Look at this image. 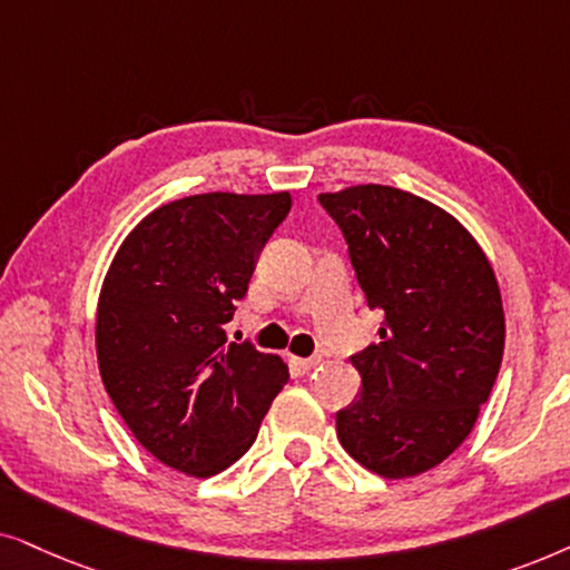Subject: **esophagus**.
I'll use <instances>...</instances> for the list:
<instances>
[{"label": "esophagus", "mask_w": 570, "mask_h": 570, "mask_svg": "<svg viewBox=\"0 0 570 570\" xmlns=\"http://www.w3.org/2000/svg\"><path fill=\"white\" fill-rule=\"evenodd\" d=\"M292 364H294V370H297V373L307 375V373H313L317 364H321V356H309V360H299V356H292Z\"/></svg>", "instance_id": "1"}]
</instances>
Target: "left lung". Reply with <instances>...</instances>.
Here are the masks:
<instances>
[{
    "label": "left lung",
    "instance_id": "obj_1",
    "mask_svg": "<svg viewBox=\"0 0 570 570\" xmlns=\"http://www.w3.org/2000/svg\"><path fill=\"white\" fill-rule=\"evenodd\" d=\"M344 234L356 284L383 313L381 341L352 354L362 391L338 440L370 472L404 480L445 461L495 385L505 317L495 273L456 218L404 189L317 195Z\"/></svg>",
    "mask_w": 570,
    "mask_h": 570
}]
</instances>
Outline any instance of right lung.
Listing matches in <instances>:
<instances>
[{"label": "right lung", "mask_w": 570, "mask_h": 570, "mask_svg": "<svg viewBox=\"0 0 570 570\" xmlns=\"http://www.w3.org/2000/svg\"><path fill=\"white\" fill-rule=\"evenodd\" d=\"M292 195L206 193L174 200L121 242L96 317L101 381L138 443L193 476L224 472L255 443L286 364L224 325Z\"/></svg>", "instance_id": "obj_1"}]
</instances>
